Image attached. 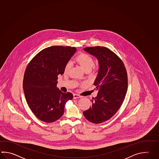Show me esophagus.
<instances>
[{"label":"esophagus","instance_id":"34e87169","mask_svg":"<svg viewBox=\"0 0 159 159\" xmlns=\"http://www.w3.org/2000/svg\"><path fill=\"white\" fill-rule=\"evenodd\" d=\"M81 96L79 94H74V99H77V98H81Z\"/></svg>","mask_w":159,"mask_h":159}]
</instances>
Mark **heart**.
Listing matches in <instances>:
<instances>
[{"mask_svg": "<svg viewBox=\"0 0 159 159\" xmlns=\"http://www.w3.org/2000/svg\"><path fill=\"white\" fill-rule=\"evenodd\" d=\"M76 61L85 72L90 71L94 65V61L93 58L90 55L85 53H81L78 55L76 58ZM70 67V63H67L65 66L64 69L65 73H67L68 72Z\"/></svg>", "mask_w": 159, "mask_h": 159, "instance_id": "1", "label": "heart"}]
</instances>
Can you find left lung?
<instances>
[{
	"mask_svg": "<svg viewBox=\"0 0 159 159\" xmlns=\"http://www.w3.org/2000/svg\"><path fill=\"white\" fill-rule=\"evenodd\" d=\"M84 50L97 59L99 68L94 81L98 92L83 114L91 122L102 123L116 113L125 100L127 90L126 70L121 59L107 48L90 47Z\"/></svg>",
	"mask_w": 159,
	"mask_h": 159,
	"instance_id": "obj_1",
	"label": "left lung"
}]
</instances>
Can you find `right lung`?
Here are the masks:
<instances>
[{
    "label": "right lung",
    "mask_w": 159,
    "mask_h": 159,
    "mask_svg": "<svg viewBox=\"0 0 159 159\" xmlns=\"http://www.w3.org/2000/svg\"><path fill=\"white\" fill-rule=\"evenodd\" d=\"M76 49L51 46L42 50L32 59L24 74L23 89L27 104L39 120L50 123L62 117L66 103L73 98L57 87L59 75L63 74L66 65Z\"/></svg>",
    "instance_id": "add662e5"
}]
</instances>
